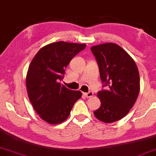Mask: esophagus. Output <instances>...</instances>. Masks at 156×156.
<instances>
[{"mask_svg": "<svg viewBox=\"0 0 156 156\" xmlns=\"http://www.w3.org/2000/svg\"><path fill=\"white\" fill-rule=\"evenodd\" d=\"M85 94L86 97H88V98H91V97H93L94 93L92 92V91H89V92L85 93V94Z\"/></svg>", "mask_w": 156, "mask_h": 156, "instance_id": "34e87169", "label": "esophagus"}]
</instances>
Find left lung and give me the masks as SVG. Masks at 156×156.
<instances>
[{"mask_svg": "<svg viewBox=\"0 0 156 156\" xmlns=\"http://www.w3.org/2000/svg\"><path fill=\"white\" fill-rule=\"evenodd\" d=\"M98 64L102 89L97 95L101 106L94 112L99 121L112 123L128 114L140 92V74L136 63L126 51L115 44L91 48Z\"/></svg>", "mask_w": 156, "mask_h": 156, "instance_id": "1", "label": "left lung"}]
</instances>
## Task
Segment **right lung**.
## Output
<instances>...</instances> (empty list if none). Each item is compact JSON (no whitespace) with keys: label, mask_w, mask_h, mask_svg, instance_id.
<instances>
[{"label":"right lung","mask_w":156,"mask_h":156,"mask_svg":"<svg viewBox=\"0 0 156 156\" xmlns=\"http://www.w3.org/2000/svg\"><path fill=\"white\" fill-rule=\"evenodd\" d=\"M86 44L59 41L39 50L28 68L26 86L32 105L44 121L57 124L65 121L80 91L67 89L59 81L71 59L86 48Z\"/></svg>","instance_id":"1"}]
</instances>
